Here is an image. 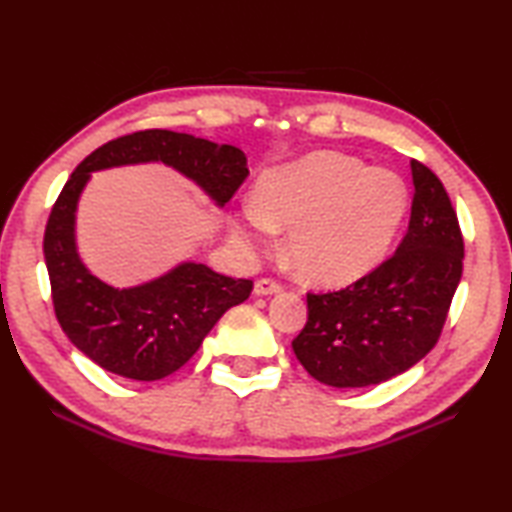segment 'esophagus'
Segmentation results:
<instances>
[{
    "label": "esophagus",
    "mask_w": 512,
    "mask_h": 512,
    "mask_svg": "<svg viewBox=\"0 0 512 512\" xmlns=\"http://www.w3.org/2000/svg\"><path fill=\"white\" fill-rule=\"evenodd\" d=\"M284 287L282 282L273 280V277H259L255 282V293L257 296H273V293H280Z\"/></svg>",
    "instance_id": "obj_1"
}]
</instances>
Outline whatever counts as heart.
I'll return each instance as SVG.
<instances>
[{"mask_svg":"<svg viewBox=\"0 0 512 512\" xmlns=\"http://www.w3.org/2000/svg\"><path fill=\"white\" fill-rule=\"evenodd\" d=\"M409 189L393 171L341 153H311L257 180L239 235L262 241L287 230V255L300 277L343 287L381 264L400 232Z\"/></svg>","mask_w":512,"mask_h":512,"instance_id":"obj_1","label":"heart"}]
</instances>
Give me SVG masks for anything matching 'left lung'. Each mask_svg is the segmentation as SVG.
<instances>
[{
  "instance_id": "obj_1",
  "label": "left lung",
  "mask_w": 512,
  "mask_h": 512,
  "mask_svg": "<svg viewBox=\"0 0 512 512\" xmlns=\"http://www.w3.org/2000/svg\"><path fill=\"white\" fill-rule=\"evenodd\" d=\"M409 230L395 255L350 287L307 293L293 352L311 377L363 388L402 375L438 343L463 275V235L436 173L411 160Z\"/></svg>"
}]
</instances>
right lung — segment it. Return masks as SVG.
Instances as JSON below:
<instances>
[{"instance_id":"1","label":"right lung","mask_w":512,"mask_h":512,"mask_svg":"<svg viewBox=\"0 0 512 512\" xmlns=\"http://www.w3.org/2000/svg\"><path fill=\"white\" fill-rule=\"evenodd\" d=\"M164 162L225 205L248 178L246 153L230 144L173 131H137L92 151L63 187L45 228L51 300L67 339L103 370L137 381L171 375L194 357L225 311L244 302L253 280L185 262L158 280L115 289L94 277L76 253V203L92 171Z\"/></svg>"}]
</instances>
